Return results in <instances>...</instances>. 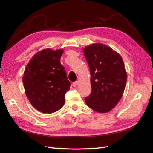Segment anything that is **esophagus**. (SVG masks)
I'll return each mask as SVG.
<instances>
[{"instance_id":"1","label":"esophagus","mask_w":153,"mask_h":153,"mask_svg":"<svg viewBox=\"0 0 153 153\" xmlns=\"http://www.w3.org/2000/svg\"><path fill=\"white\" fill-rule=\"evenodd\" d=\"M78 82H75L73 83V86L74 87H76L77 85H78Z\"/></svg>"}]
</instances>
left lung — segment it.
I'll return each instance as SVG.
<instances>
[{"instance_id": "obj_1", "label": "left lung", "mask_w": 153, "mask_h": 153, "mask_svg": "<svg viewBox=\"0 0 153 153\" xmlns=\"http://www.w3.org/2000/svg\"><path fill=\"white\" fill-rule=\"evenodd\" d=\"M91 72V93L85 101L99 113L108 112L121 99L127 82L122 56L102 43H93L83 48Z\"/></svg>"}]
</instances>
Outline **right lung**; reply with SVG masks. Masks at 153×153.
<instances>
[{"instance_id": "right-lung-1", "label": "right lung", "mask_w": 153, "mask_h": 153, "mask_svg": "<svg viewBox=\"0 0 153 153\" xmlns=\"http://www.w3.org/2000/svg\"><path fill=\"white\" fill-rule=\"evenodd\" d=\"M63 49L45 48L32 57L25 67L22 81L29 101L43 113H53L63 106L70 89L64 67L60 59Z\"/></svg>"}]
</instances>
